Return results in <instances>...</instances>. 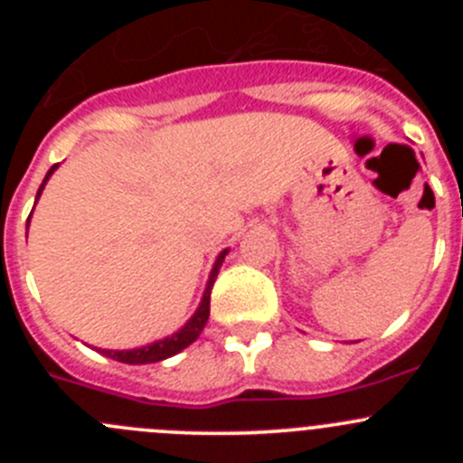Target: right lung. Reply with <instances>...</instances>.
<instances>
[{"label": "right lung", "instance_id": "1", "mask_svg": "<svg viewBox=\"0 0 463 463\" xmlns=\"http://www.w3.org/2000/svg\"><path fill=\"white\" fill-rule=\"evenodd\" d=\"M55 170H58V163H55V165L51 167L49 172H46L44 181H42L40 190H37L35 202H37V199H40V194H42V190H44L46 181H49V176L53 175ZM26 228H29V226H26ZM226 255H228V249L222 250V253L217 255L213 270H210L208 284H205L202 305H199V309L194 311L193 318L185 322V325L181 326V329L176 331V334L167 335V338H163V340H156V343H152V345H145V347H137V349H98V352L105 354L107 358H114V361H118V363H128V365H145V363L165 361V358L175 356V354H179L181 349H185V347H188V345H193L194 340L199 338V334H202V331H203L205 322H208V316H210V291H213V284H214V279H217V273H219V269H222L223 258H226Z\"/></svg>", "mask_w": 463, "mask_h": 463}]
</instances>
